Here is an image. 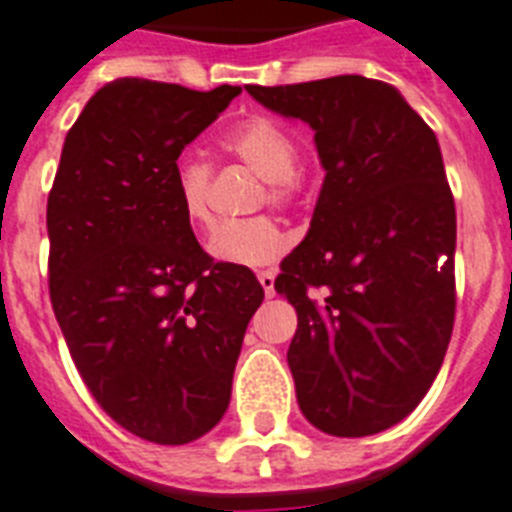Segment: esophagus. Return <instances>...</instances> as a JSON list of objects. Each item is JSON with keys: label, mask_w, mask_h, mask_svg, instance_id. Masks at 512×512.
Listing matches in <instances>:
<instances>
[{"label": "esophagus", "mask_w": 512, "mask_h": 512, "mask_svg": "<svg viewBox=\"0 0 512 512\" xmlns=\"http://www.w3.org/2000/svg\"><path fill=\"white\" fill-rule=\"evenodd\" d=\"M259 282L261 288H264V293H267V298L275 296V272H259Z\"/></svg>", "instance_id": "esophagus-1"}]
</instances>
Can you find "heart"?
<instances>
[{
	"label": "heart",
	"mask_w": 512,
	"mask_h": 512,
	"mask_svg": "<svg viewBox=\"0 0 512 512\" xmlns=\"http://www.w3.org/2000/svg\"><path fill=\"white\" fill-rule=\"evenodd\" d=\"M224 150L256 174L264 177L267 192L261 200L272 206H293L304 187V174L298 166V142L282 124L272 118L256 116L237 124L222 140ZM211 166L195 155H182L171 166V190L185 222L192 227H206L211 222L208 211V187H211ZM290 248V235L282 230L272 216H253L243 222L219 224L208 237V253L222 264L232 267H267L275 264Z\"/></svg>",
	"instance_id": "heart-1"
}]
</instances>
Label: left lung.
I'll return each mask as SVG.
<instances>
[{"label": "left lung", "mask_w": 512, "mask_h": 512, "mask_svg": "<svg viewBox=\"0 0 512 512\" xmlns=\"http://www.w3.org/2000/svg\"><path fill=\"white\" fill-rule=\"evenodd\" d=\"M314 129L325 166L304 243L275 290L296 306L298 407L330 436H372L420 404L455 325V198L436 134L386 81L245 87Z\"/></svg>", "instance_id": "8db88e82"}]
</instances>
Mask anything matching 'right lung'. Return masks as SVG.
<instances>
[{
  "mask_svg": "<svg viewBox=\"0 0 512 512\" xmlns=\"http://www.w3.org/2000/svg\"><path fill=\"white\" fill-rule=\"evenodd\" d=\"M237 94L110 81L71 126L49 190V298L73 365L110 418L155 444L222 420L264 301L251 269L200 248L171 190L174 161Z\"/></svg>",
  "mask_w": 512,
  "mask_h": 512,
  "instance_id": "right-lung-1",
  "label": "right lung"
}]
</instances>
